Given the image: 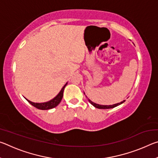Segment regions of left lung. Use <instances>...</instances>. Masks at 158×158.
<instances>
[{"label":"left lung","mask_w":158,"mask_h":158,"mask_svg":"<svg viewBox=\"0 0 158 158\" xmlns=\"http://www.w3.org/2000/svg\"><path fill=\"white\" fill-rule=\"evenodd\" d=\"M88 100H89V101L90 102V103L92 105H93L95 106V107L98 108V109H111V108H114V107H116V106H118L120 105H121L122 103H123L125 102V100H123V102H121L114 104V105H98V104L93 102L90 100H89V99H88Z\"/></svg>","instance_id":"8db88e82"}]
</instances>
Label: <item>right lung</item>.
I'll return each mask as SVG.
<instances>
[{
    "instance_id": "obj_1",
    "label": "right lung",
    "mask_w": 158,
    "mask_h": 158,
    "mask_svg": "<svg viewBox=\"0 0 158 158\" xmlns=\"http://www.w3.org/2000/svg\"><path fill=\"white\" fill-rule=\"evenodd\" d=\"M68 83H66L65 84V85L62 88L60 91L59 92V93L56 96V97L52 99V100H50L49 102H44V103H35L33 102H31L30 100H28L26 99L29 103L31 105H33L35 107H36L37 109H41V110H47V109H51L56 107V106H58V104L60 102L61 100H62L63 96V91H64V89H65V85H67Z\"/></svg>"
}]
</instances>
